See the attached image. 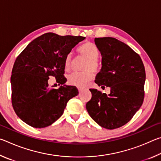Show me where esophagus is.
<instances>
[{
    "label": "esophagus",
    "mask_w": 161,
    "mask_h": 161,
    "mask_svg": "<svg viewBox=\"0 0 161 161\" xmlns=\"http://www.w3.org/2000/svg\"><path fill=\"white\" fill-rule=\"evenodd\" d=\"M78 90H79V92H80L81 91V88H78Z\"/></svg>",
    "instance_id": "34e87169"
}]
</instances>
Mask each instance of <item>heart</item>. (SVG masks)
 Returning a JSON list of instances; mask_svg holds the SVG:
<instances>
[{
  "label": "heart",
  "instance_id": "1",
  "mask_svg": "<svg viewBox=\"0 0 161 161\" xmlns=\"http://www.w3.org/2000/svg\"><path fill=\"white\" fill-rule=\"evenodd\" d=\"M78 53L87 59L83 67V69L86 70L72 73L68 77V81L72 85L84 86L94 78V73L93 70L97 71L100 68V63L97 59L99 49L94 42H86L78 48ZM71 62L72 55L69 54L66 56L64 62V67L66 72L71 70Z\"/></svg>",
  "mask_w": 161,
  "mask_h": 161
}]
</instances>
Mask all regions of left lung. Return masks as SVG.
Masks as SVG:
<instances>
[{"instance_id": "left-lung-1", "label": "left lung", "mask_w": 161, "mask_h": 161, "mask_svg": "<svg viewBox=\"0 0 161 161\" xmlns=\"http://www.w3.org/2000/svg\"><path fill=\"white\" fill-rule=\"evenodd\" d=\"M94 42L102 58L95 83L110 87L111 92L107 95L90 89L92 99L86 108L100 126L115 129L127 124L142 105L145 67L140 56L116 38H95Z\"/></svg>"}]
</instances>
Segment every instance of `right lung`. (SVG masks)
Here are the masks:
<instances>
[{
  "instance_id": "1",
  "label": "right lung",
  "mask_w": 161,
  "mask_h": 161,
  "mask_svg": "<svg viewBox=\"0 0 161 161\" xmlns=\"http://www.w3.org/2000/svg\"><path fill=\"white\" fill-rule=\"evenodd\" d=\"M81 36H60L47 32L35 38L16 58L10 77L12 105L22 121L32 127L50 126L64 112L70 99L79 94L74 86L64 84V62ZM50 75L61 86H48Z\"/></svg>"
}]
</instances>
